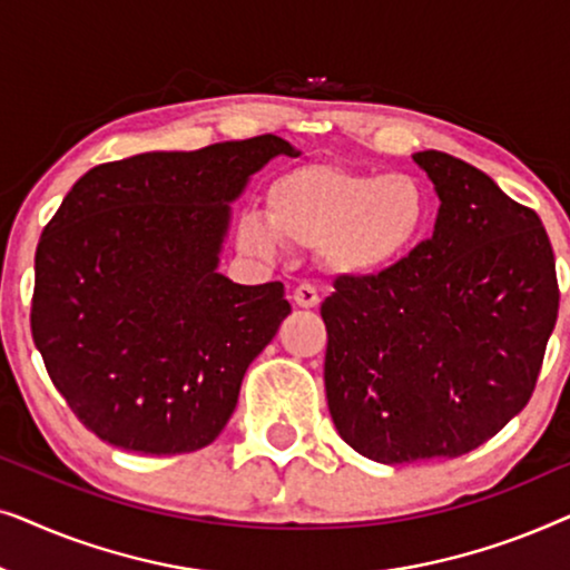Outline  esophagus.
<instances>
[{
	"mask_svg": "<svg viewBox=\"0 0 570 570\" xmlns=\"http://www.w3.org/2000/svg\"><path fill=\"white\" fill-rule=\"evenodd\" d=\"M293 303H295V306H301V308H314V306H318V293H316V287L308 285V283H301V285L293 291Z\"/></svg>",
	"mask_w": 570,
	"mask_h": 570,
	"instance_id": "obj_1",
	"label": "esophagus"
}]
</instances>
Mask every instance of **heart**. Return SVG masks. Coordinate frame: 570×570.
<instances>
[{
	"mask_svg": "<svg viewBox=\"0 0 570 570\" xmlns=\"http://www.w3.org/2000/svg\"><path fill=\"white\" fill-rule=\"evenodd\" d=\"M269 213L236 223L240 252L272 259L285 246L314 248L326 269L371 277L407 259L425 236L431 202L420 178L342 166H301L269 186Z\"/></svg>",
	"mask_w": 570,
	"mask_h": 570,
	"instance_id": "obj_1",
	"label": "heart"
}]
</instances>
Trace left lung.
<instances>
[{"label":"left lung","mask_w":570,"mask_h":570,"mask_svg":"<svg viewBox=\"0 0 570 570\" xmlns=\"http://www.w3.org/2000/svg\"><path fill=\"white\" fill-rule=\"evenodd\" d=\"M433 236L322 303L337 433L381 464L454 459L527 407L558 318L556 256L534 209L454 155L425 150Z\"/></svg>","instance_id":"1"}]
</instances>
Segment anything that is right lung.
Returning a JSON list of instances; mask_svg holds the SVG:
<instances>
[{
  "label": "right lung",
  "instance_id": "obj_1",
  "mask_svg": "<svg viewBox=\"0 0 570 570\" xmlns=\"http://www.w3.org/2000/svg\"><path fill=\"white\" fill-rule=\"evenodd\" d=\"M283 137L142 153L90 168L36 248L30 332L80 423L116 449L189 454L236 410L291 314L283 283L217 272L230 202Z\"/></svg>",
  "mask_w": 570,
  "mask_h": 570
}]
</instances>
